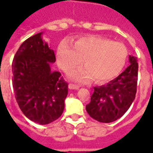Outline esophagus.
Segmentation results:
<instances>
[{
	"label": "esophagus",
	"instance_id": "esophagus-1",
	"mask_svg": "<svg viewBox=\"0 0 153 153\" xmlns=\"http://www.w3.org/2000/svg\"><path fill=\"white\" fill-rule=\"evenodd\" d=\"M69 88H70V89L77 90L79 88V85H76V84H74V83H70V84H69Z\"/></svg>",
	"mask_w": 153,
	"mask_h": 153
}]
</instances>
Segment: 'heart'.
<instances>
[{"label": "heart", "instance_id": "b5f03b06", "mask_svg": "<svg viewBox=\"0 0 153 153\" xmlns=\"http://www.w3.org/2000/svg\"><path fill=\"white\" fill-rule=\"evenodd\" d=\"M128 51L123 43L97 36L82 37L73 42H61L57 48V60L69 73L82 63L85 67L74 71L71 79L85 82L93 78L96 83H105L120 73L126 63Z\"/></svg>", "mask_w": 153, "mask_h": 153}]
</instances>
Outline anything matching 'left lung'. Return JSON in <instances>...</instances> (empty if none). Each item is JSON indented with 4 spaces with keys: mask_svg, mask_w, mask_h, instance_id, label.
Here are the masks:
<instances>
[{
    "mask_svg": "<svg viewBox=\"0 0 153 153\" xmlns=\"http://www.w3.org/2000/svg\"><path fill=\"white\" fill-rule=\"evenodd\" d=\"M124 72L105 85L93 88L91 101L86 106L88 115L102 123H111L120 118L131 106L137 92V58L129 56Z\"/></svg>",
    "mask_w": 153,
    "mask_h": 153,
    "instance_id": "left-lung-1",
    "label": "left lung"
}]
</instances>
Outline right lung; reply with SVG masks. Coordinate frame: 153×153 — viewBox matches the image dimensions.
Instances as JSON below:
<instances>
[{
    "label": "right lung",
    "instance_id": "obj_1",
    "mask_svg": "<svg viewBox=\"0 0 153 153\" xmlns=\"http://www.w3.org/2000/svg\"><path fill=\"white\" fill-rule=\"evenodd\" d=\"M42 35L39 33L28 38L15 53L12 82L24 115L39 125H47L62 115L68 83L60 72L51 70L56 56Z\"/></svg>",
    "mask_w": 153,
    "mask_h": 153
}]
</instances>
